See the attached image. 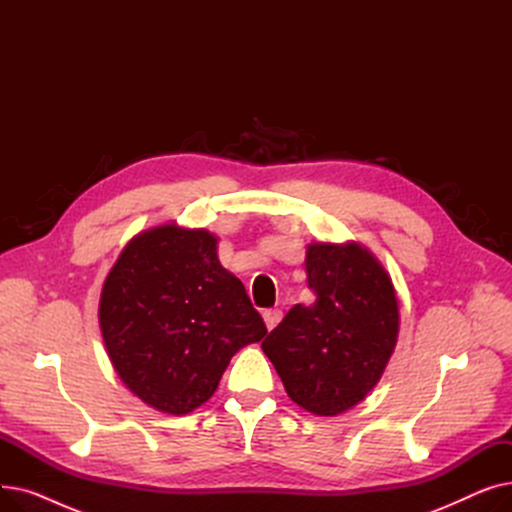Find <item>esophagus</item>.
I'll use <instances>...</instances> for the list:
<instances>
[{
    "instance_id": "34e87169",
    "label": "esophagus",
    "mask_w": 512,
    "mask_h": 512,
    "mask_svg": "<svg viewBox=\"0 0 512 512\" xmlns=\"http://www.w3.org/2000/svg\"><path fill=\"white\" fill-rule=\"evenodd\" d=\"M263 319H265L267 330H274V328L280 324L282 311H280V309H267V311H263Z\"/></svg>"
}]
</instances>
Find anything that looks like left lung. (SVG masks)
<instances>
[{
  "label": "left lung",
  "instance_id": "obj_1",
  "mask_svg": "<svg viewBox=\"0 0 512 512\" xmlns=\"http://www.w3.org/2000/svg\"><path fill=\"white\" fill-rule=\"evenodd\" d=\"M315 303L294 305L263 342L288 396L313 415L353 409L380 382L398 336L392 280L367 249H307Z\"/></svg>",
  "mask_w": 512,
  "mask_h": 512
}]
</instances>
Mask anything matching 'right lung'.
Returning <instances> with one entry per match:
<instances>
[{
  "label": "right lung",
  "mask_w": 512,
  "mask_h": 512,
  "mask_svg": "<svg viewBox=\"0 0 512 512\" xmlns=\"http://www.w3.org/2000/svg\"><path fill=\"white\" fill-rule=\"evenodd\" d=\"M99 326L120 380L149 407L186 415L218 388L232 355L267 328L218 238L174 224L132 238L107 274Z\"/></svg>",
  "instance_id": "1"
}]
</instances>
